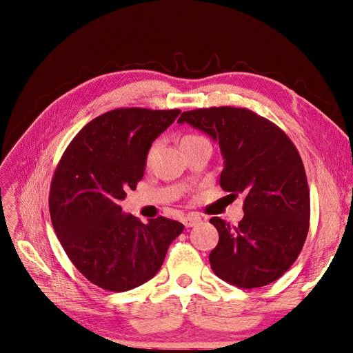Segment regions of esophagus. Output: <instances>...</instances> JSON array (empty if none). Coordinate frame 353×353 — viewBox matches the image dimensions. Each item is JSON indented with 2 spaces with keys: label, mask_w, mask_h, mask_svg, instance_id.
Here are the masks:
<instances>
[{
  "label": "esophagus",
  "mask_w": 353,
  "mask_h": 353,
  "mask_svg": "<svg viewBox=\"0 0 353 353\" xmlns=\"http://www.w3.org/2000/svg\"><path fill=\"white\" fill-rule=\"evenodd\" d=\"M200 221H201V218H200V216H197V215H188V216H185V218L183 219L184 225H185L187 228H191V227L197 225V223H199Z\"/></svg>",
  "instance_id": "obj_1"
}]
</instances>
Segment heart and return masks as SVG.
Wrapping results in <instances>:
<instances>
[{"mask_svg": "<svg viewBox=\"0 0 353 353\" xmlns=\"http://www.w3.org/2000/svg\"><path fill=\"white\" fill-rule=\"evenodd\" d=\"M200 143H208V140H206V138L203 137V135H200V134H193V132L183 135V138H181V141H179L181 148H188V147L197 145V144H200ZM153 148H154V147H150V150L147 152V156H145L147 162H148V160H150V157H152V154H153Z\"/></svg>", "mask_w": 353, "mask_h": 353, "instance_id": "obj_1", "label": "heart"}]
</instances>
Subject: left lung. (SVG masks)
<instances>
[{"label": "left lung", "mask_w": 353, "mask_h": 353, "mask_svg": "<svg viewBox=\"0 0 353 353\" xmlns=\"http://www.w3.org/2000/svg\"><path fill=\"white\" fill-rule=\"evenodd\" d=\"M179 123L219 143L225 165L221 188L244 194V216L232 227L221 218L219 241L209 254L213 272L240 288L279 280L301 254L309 230L311 199L302 157L290 138L266 117L245 108L196 109Z\"/></svg>", "instance_id": "left-lung-1"}]
</instances>
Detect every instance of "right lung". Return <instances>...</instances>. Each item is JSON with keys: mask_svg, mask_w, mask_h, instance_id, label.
<instances>
[{"mask_svg": "<svg viewBox=\"0 0 353 353\" xmlns=\"http://www.w3.org/2000/svg\"><path fill=\"white\" fill-rule=\"evenodd\" d=\"M179 113L110 110L85 125L57 163L48 199L52 227L77 270L104 290L126 292L153 279L184 230L165 216L143 223L119 206L143 179L152 143Z\"/></svg>", "mask_w": 353, "mask_h": 353, "instance_id": "obj_1", "label": "right lung"}]
</instances>
